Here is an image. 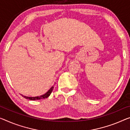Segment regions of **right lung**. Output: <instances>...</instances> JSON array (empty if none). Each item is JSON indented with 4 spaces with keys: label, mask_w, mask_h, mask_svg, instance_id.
I'll return each instance as SVG.
<instances>
[{
    "label": "right lung",
    "mask_w": 130,
    "mask_h": 130,
    "mask_svg": "<svg viewBox=\"0 0 130 130\" xmlns=\"http://www.w3.org/2000/svg\"><path fill=\"white\" fill-rule=\"evenodd\" d=\"M53 89V87H52L51 88H50L49 90L46 93H45V94H43L42 95L40 96H36V97H28V96H23L25 98L27 99H29V100H31V101H35V100H39V99H45V98H48L50 95L51 94L52 92Z\"/></svg>",
    "instance_id": "1"
}]
</instances>
